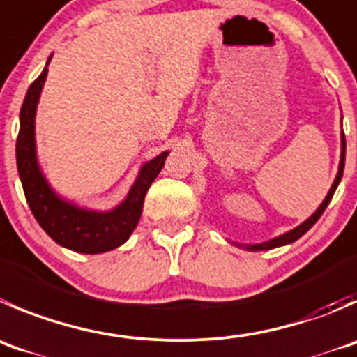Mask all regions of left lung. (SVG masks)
Wrapping results in <instances>:
<instances>
[{"label": "left lung", "mask_w": 357, "mask_h": 357, "mask_svg": "<svg viewBox=\"0 0 357 357\" xmlns=\"http://www.w3.org/2000/svg\"><path fill=\"white\" fill-rule=\"evenodd\" d=\"M344 165H345V136H344V132H342V153H340V164H338L337 178H335V181H333V185H331L330 192H328L326 199H324L323 202H321V206L317 207L316 213H314L312 216L309 218V220L303 221L302 225H298V227H296V228H293V230L286 231V234L279 235V237L271 238V241L261 242V244H245V245H242V244H235V242H234V244L238 245V248L248 249V251H266V249H274V248H279V245H286V244H291V242L298 241V238L302 237V235L305 234V231H309L310 228L314 227V223H316V221L319 220L321 214H323L324 209H326V207H328V204H330V200H331V197H333L335 190H337L338 183H340L342 174H344Z\"/></svg>", "instance_id": "left-lung-1"}]
</instances>
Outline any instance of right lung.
Wrapping results in <instances>:
<instances>
[{"instance_id": "obj_1", "label": "right lung", "mask_w": 357, "mask_h": 357, "mask_svg": "<svg viewBox=\"0 0 357 357\" xmlns=\"http://www.w3.org/2000/svg\"><path fill=\"white\" fill-rule=\"evenodd\" d=\"M50 59L52 55L48 57L47 66ZM47 66L27 89L26 99L20 108V129L15 155L24 195L40 227L59 245L76 252H85V255L112 251L122 245L139 223L144 197L150 185L164 167L169 151H164L157 155L153 160L141 165L136 181L130 186L126 199L115 209H83L62 199L48 185L47 178L41 172L36 155V137H34V119H36L41 89L47 79Z\"/></svg>"}]
</instances>
